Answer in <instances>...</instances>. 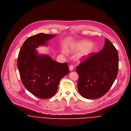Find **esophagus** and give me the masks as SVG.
Returning <instances> with one entry per match:
<instances>
[{"mask_svg":"<svg viewBox=\"0 0 131 131\" xmlns=\"http://www.w3.org/2000/svg\"><path fill=\"white\" fill-rule=\"evenodd\" d=\"M74 66H72V65H71V66H70V67H69V70H70V71H73V69H74Z\"/></svg>","mask_w":131,"mask_h":131,"instance_id":"1","label":"esophagus"}]
</instances>
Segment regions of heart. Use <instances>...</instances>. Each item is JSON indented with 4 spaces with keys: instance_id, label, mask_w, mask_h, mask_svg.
<instances>
[{
    "instance_id": "1",
    "label": "heart",
    "mask_w": 131,
    "mask_h": 131,
    "mask_svg": "<svg viewBox=\"0 0 131 131\" xmlns=\"http://www.w3.org/2000/svg\"><path fill=\"white\" fill-rule=\"evenodd\" d=\"M71 49L74 51H80L77 55V60H85L88 59L96 50L95 46L86 40H82L73 43Z\"/></svg>"
}]
</instances>
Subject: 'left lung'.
<instances>
[{"label": "left lung", "mask_w": 131, "mask_h": 131, "mask_svg": "<svg viewBox=\"0 0 131 131\" xmlns=\"http://www.w3.org/2000/svg\"><path fill=\"white\" fill-rule=\"evenodd\" d=\"M105 40L101 51L93 54L76 67L79 75L78 92L87 99H98L106 94L117 76L118 51L108 39Z\"/></svg>", "instance_id": "left-lung-1"}]
</instances>
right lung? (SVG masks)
Segmentation results:
<instances>
[{"label": "right lung", "mask_w": 131, "mask_h": 131, "mask_svg": "<svg viewBox=\"0 0 131 131\" xmlns=\"http://www.w3.org/2000/svg\"><path fill=\"white\" fill-rule=\"evenodd\" d=\"M56 35L40 33L30 37L22 45L17 59L21 82L30 93L41 99H48L57 91L61 78L69 73L68 63H59L36 49L47 45Z\"/></svg>", "instance_id": "1"}]
</instances>
